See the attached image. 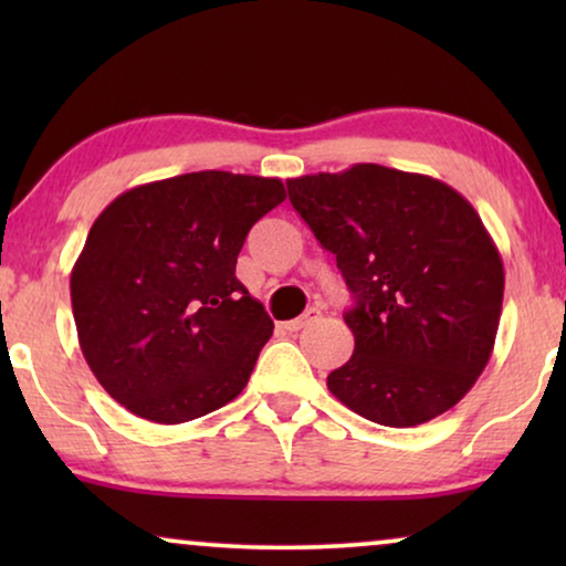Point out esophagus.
Returning <instances> with one entry per match:
<instances>
[{
  "label": "esophagus",
  "mask_w": 566,
  "mask_h": 566,
  "mask_svg": "<svg viewBox=\"0 0 566 566\" xmlns=\"http://www.w3.org/2000/svg\"><path fill=\"white\" fill-rule=\"evenodd\" d=\"M319 316H322L319 308H314V306H312V308H306V312L301 314L298 319H291V322H285L283 327L289 329V332H301V329H304V327H308V324L319 322Z\"/></svg>",
  "instance_id": "1"
}]
</instances>
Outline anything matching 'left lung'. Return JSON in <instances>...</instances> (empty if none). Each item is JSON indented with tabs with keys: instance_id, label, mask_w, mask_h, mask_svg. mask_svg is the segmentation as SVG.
<instances>
[{
	"instance_id": "1",
	"label": "left lung",
	"mask_w": 566,
	"mask_h": 566,
	"mask_svg": "<svg viewBox=\"0 0 566 566\" xmlns=\"http://www.w3.org/2000/svg\"><path fill=\"white\" fill-rule=\"evenodd\" d=\"M355 306L350 360L327 376L355 415L415 428L467 397L497 337L505 270L461 192L428 175L353 165L289 180Z\"/></svg>"
}]
</instances>
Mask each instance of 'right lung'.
<instances>
[{"label":"right lung","mask_w":566,"mask_h":566,"mask_svg":"<svg viewBox=\"0 0 566 566\" xmlns=\"http://www.w3.org/2000/svg\"><path fill=\"white\" fill-rule=\"evenodd\" d=\"M283 200L277 177L203 169L130 188L97 216L72 308L84 360L128 412L180 424L242 394L273 322L237 258Z\"/></svg>","instance_id":"1"}]
</instances>
